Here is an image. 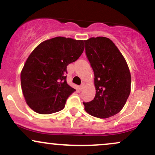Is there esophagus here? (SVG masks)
Returning a JSON list of instances; mask_svg holds the SVG:
<instances>
[{"label":"esophagus","mask_w":155,"mask_h":155,"mask_svg":"<svg viewBox=\"0 0 155 155\" xmlns=\"http://www.w3.org/2000/svg\"><path fill=\"white\" fill-rule=\"evenodd\" d=\"M85 85H86V84H85L84 82H83V83L81 84V87H80V88H81V89H83Z\"/></svg>","instance_id":"34e87169"}]
</instances>
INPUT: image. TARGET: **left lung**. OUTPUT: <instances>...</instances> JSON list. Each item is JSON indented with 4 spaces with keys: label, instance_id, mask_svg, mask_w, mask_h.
<instances>
[{
    "label": "left lung",
    "instance_id": "8db88e82",
    "mask_svg": "<svg viewBox=\"0 0 155 155\" xmlns=\"http://www.w3.org/2000/svg\"><path fill=\"white\" fill-rule=\"evenodd\" d=\"M85 50L94 71L95 96L83 103L89 114L101 119L119 113L130 93L131 75L127 62L111 39L106 37L84 41Z\"/></svg>",
    "mask_w": 155,
    "mask_h": 155
}]
</instances>
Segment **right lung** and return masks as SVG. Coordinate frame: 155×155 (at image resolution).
Returning a JSON list of instances; mask_svg holds the SVG:
<instances>
[{"label": "right lung", "mask_w": 155, "mask_h": 155, "mask_svg": "<svg viewBox=\"0 0 155 155\" xmlns=\"http://www.w3.org/2000/svg\"><path fill=\"white\" fill-rule=\"evenodd\" d=\"M84 49V40L61 36L44 41L33 49L20 74L23 95L32 110L50 114L63 109L76 90L67 83V65Z\"/></svg>", "instance_id": "right-lung-1"}]
</instances>
